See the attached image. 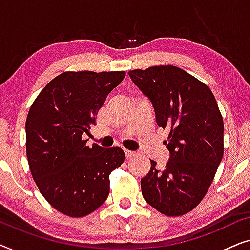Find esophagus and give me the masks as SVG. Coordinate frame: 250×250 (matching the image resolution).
I'll use <instances>...</instances> for the list:
<instances>
[{
	"mask_svg": "<svg viewBox=\"0 0 250 250\" xmlns=\"http://www.w3.org/2000/svg\"><path fill=\"white\" fill-rule=\"evenodd\" d=\"M124 153H125L126 159H129V158H132V157L135 156V152L134 151H129V150H124Z\"/></svg>",
	"mask_w": 250,
	"mask_h": 250,
	"instance_id": "esophagus-1",
	"label": "esophagus"
}]
</instances>
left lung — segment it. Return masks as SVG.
<instances>
[{
    "mask_svg": "<svg viewBox=\"0 0 250 250\" xmlns=\"http://www.w3.org/2000/svg\"><path fill=\"white\" fill-rule=\"evenodd\" d=\"M151 102L158 127L168 131L166 166L141 179L142 196L167 216L192 210L206 194L223 158V118L210 88L174 66L128 71Z\"/></svg>",
    "mask_w": 250,
    "mask_h": 250,
    "instance_id": "left-lung-1",
    "label": "left lung"
}]
</instances>
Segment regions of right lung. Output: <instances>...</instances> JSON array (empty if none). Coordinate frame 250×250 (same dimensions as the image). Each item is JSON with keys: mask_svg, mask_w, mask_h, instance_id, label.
Masks as SVG:
<instances>
[{"mask_svg": "<svg viewBox=\"0 0 250 250\" xmlns=\"http://www.w3.org/2000/svg\"><path fill=\"white\" fill-rule=\"evenodd\" d=\"M125 71H66L41 91L26 119V151L41 193L60 213L82 217L108 198L109 175L125 159L121 148L87 146L104 99Z\"/></svg>", "mask_w": 250, "mask_h": 250, "instance_id": "1", "label": "right lung"}]
</instances>
